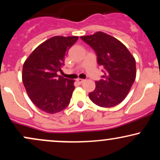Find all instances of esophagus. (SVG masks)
Masks as SVG:
<instances>
[{"mask_svg":"<svg viewBox=\"0 0 160 160\" xmlns=\"http://www.w3.org/2000/svg\"><path fill=\"white\" fill-rule=\"evenodd\" d=\"M77 81H78V82H79V83H82V82L85 81V80H83V79H80V78H78V79H77Z\"/></svg>","mask_w":160,"mask_h":160,"instance_id":"34e87169","label":"esophagus"}]
</instances>
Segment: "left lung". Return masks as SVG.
<instances>
[{"instance_id":"1","label":"left lung","mask_w":160,"mask_h":160,"mask_svg":"<svg viewBox=\"0 0 160 160\" xmlns=\"http://www.w3.org/2000/svg\"><path fill=\"white\" fill-rule=\"evenodd\" d=\"M80 38L92 48L97 62L104 68V75L95 81V89L89 93V98L100 107H114L124 100L135 81V58L120 40L104 32Z\"/></svg>"}]
</instances>
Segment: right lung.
<instances>
[{
    "label": "right lung",
    "instance_id": "add662e5",
    "mask_svg": "<svg viewBox=\"0 0 160 160\" xmlns=\"http://www.w3.org/2000/svg\"><path fill=\"white\" fill-rule=\"evenodd\" d=\"M78 37L56 36L38 46L23 65L22 82L32 102L48 113L68 107L74 80L58 76L69 49Z\"/></svg>",
    "mask_w": 160,
    "mask_h": 160
}]
</instances>
